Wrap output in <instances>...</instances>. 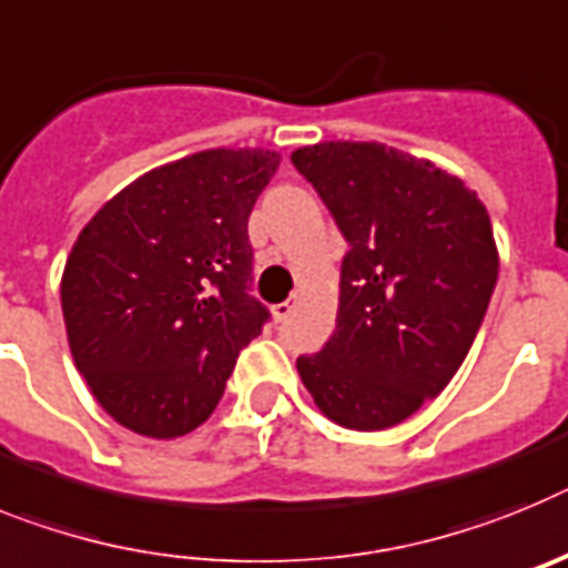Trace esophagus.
Instances as JSON below:
<instances>
[{
	"instance_id": "34e87169",
	"label": "esophagus",
	"mask_w": 568,
	"mask_h": 568,
	"mask_svg": "<svg viewBox=\"0 0 568 568\" xmlns=\"http://www.w3.org/2000/svg\"><path fill=\"white\" fill-rule=\"evenodd\" d=\"M297 305H300V297H297V294H294V297H288V300H285V303L271 305V314H274V317H277V320H285L291 312H294V308H297Z\"/></svg>"
}]
</instances>
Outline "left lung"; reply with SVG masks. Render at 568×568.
Masks as SVG:
<instances>
[{
    "instance_id": "left-lung-1",
    "label": "left lung",
    "mask_w": 568,
    "mask_h": 568,
    "mask_svg": "<svg viewBox=\"0 0 568 568\" xmlns=\"http://www.w3.org/2000/svg\"><path fill=\"white\" fill-rule=\"evenodd\" d=\"M291 162L348 240L337 328L297 357L300 379L337 426L392 428L475 343L500 268L489 211L460 176L383 142H317Z\"/></svg>"
}]
</instances>
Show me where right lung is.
<instances>
[{
    "mask_svg": "<svg viewBox=\"0 0 568 568\" xmlns=\"http://www.w3.org/2000/svg\"><path fill=\"white\" fill-rule=\"evenodd\" d=\"M280 168L211 148L134 180L79 231L62 271L73 366L120 426L171 440L209 420L268 308L248 294V216Z\"/></svg>",
    "mask_w": 568,
    "mask_h": 568,
    "instance_id": "right-lung-1",
    "label": "right lung"
}]
</instances>
